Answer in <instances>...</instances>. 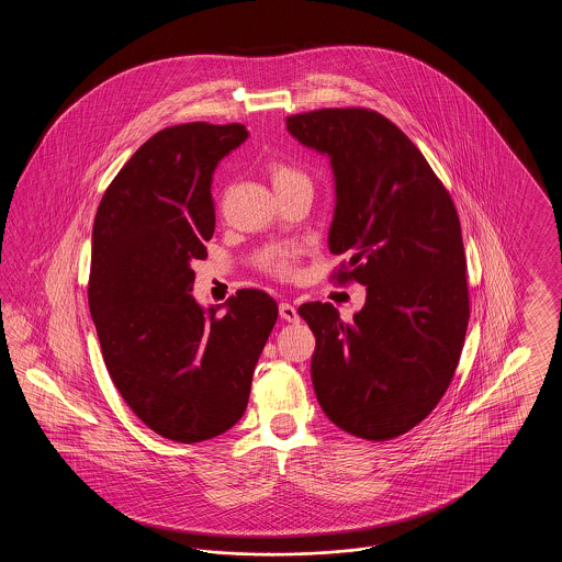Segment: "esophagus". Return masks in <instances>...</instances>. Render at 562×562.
Here are the masks:
<instances>
[{"instance_id": "34e87169", "label": "esophagus", "mask_w": 562, "mask_h": 562, "mask_svg": "<svg viewBox=\"0 0 562 562\" xmlns=\"http://www.w3.org/2000/svg\"><path fill=\"white\" fill-rule=\"evenodd\" d=\"M280 318L286 322H299V314H296L293 303H289V301L280 303Z\"/></svg>"}]
</instances>
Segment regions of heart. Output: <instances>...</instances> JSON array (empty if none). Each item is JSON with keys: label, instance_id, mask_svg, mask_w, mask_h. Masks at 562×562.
I'll return each mask as SVG.
<instances>
[{"label": "heart", "instance_id": "heart-1", "mask_svg": "<svg viewBox=\"0 0 562 562\" xmlns=\"http://www.w3.org/2000/svg\"><path fill=\"white\" fill-rule=\"evenodd\" d=\"M269 179L271 186L278 193H284L289 189L299 188V186H310L312 181L307 177L305 170H301L299 166H294L291 161L286 160H271L268 166ZM296 259H299V248L291 246V244H276V246H268L263 248L255 263L257 268L268 271L271 276L278 278H291L296 268Z\"/></svg>", "mask_w": 562, "mask_h": 562}]
</instances>
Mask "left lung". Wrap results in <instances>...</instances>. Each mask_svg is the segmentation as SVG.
Instances as JSON below:
<instances>
[{"mask_svg":"<svg viewBox=\"0 0 562 562\" xmlns=\"http://www.w3.org/2000/svg\"><path fill=\"white\" fill-rule=\"evenodd\" d=\"M299 143L330 158L337 204L333 280L367 286L344 322L330 303H303L316 337L312 381L337 428L392 440L445 396L470 321L465 252L453 200L424 154L373 109H316L286 117Z\"/></svg>","mask_w":562,"mask_h":562,"instance_id":"8db88e82","label":"left lung"}]
</instances>
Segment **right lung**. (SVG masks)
<instances>
[{"label":"right lung","instance_id":"1","mask_svg":"<svg viewBox=\"0 0 562 562\" xmlns=\"http://www.w3.org/2000/svg\"><path fill=\"white\" fill-rule=\"evenodd\" d=\"M241 124L189 122L145 140L111 181L92 227L88 305L109 374L147 426L202 442L236 426L278 303L241 289L204 312L191 296L214 234L216 164Z\"/></svg>","mask_w":562,"mask_h":562}]
</instances>
